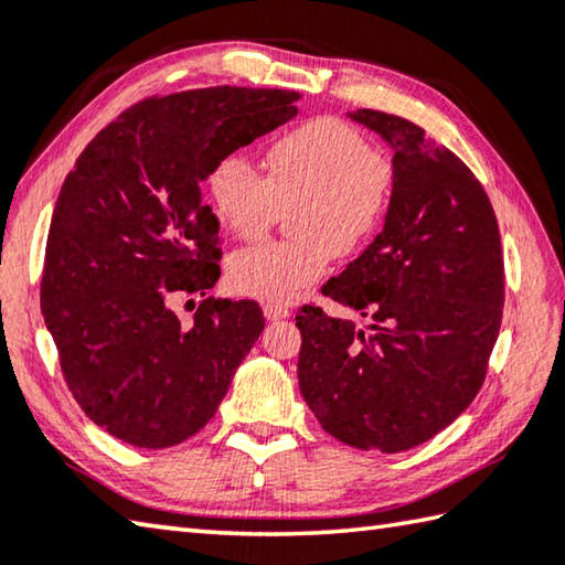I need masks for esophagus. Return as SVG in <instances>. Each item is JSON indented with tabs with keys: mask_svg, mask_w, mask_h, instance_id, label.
Returning a JSON list of instances; mask_svg holds the SVG:
<instances>
[{
	"mask_svg": "<svg viewBox=\"0 0 565 565\" xmlns=\"http://www.w3.org/2000/svg\"><path fill=\"white\" fill-rule=\"evenodd\" d=\"M291 316V311L286 306H279V303H267L264 306V318L267 320H284V318H289Z\"/></svg>",
	"mask_w": 565,
	"mask_h": 565,
	"instance_id": "obj_1",
	"label": "esophagus"
}]
</instances>
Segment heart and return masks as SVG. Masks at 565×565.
<instances>
[{
  "mask_svg": "<svg viewBox=\"0 0 565 565\" xmlns=\"http://www.w3.org/2000/svg\"><path fill=\"white\" fill-rule=\"evenodd\" d=\"M396 173L392 161L372 151L355 127L318 117L271 143L267 179L239 153L210 171V198L232 235L259 239L294 210V242H262L237 252L230 281L239 294L271 303L323 279L333 257H350L377 235L392 207Z\"/></svg>",
  "mask_w": 565,
  "mask_h": 565,
  "instance_id": "obj_1",
  "label": "heart"
}]
</instances>
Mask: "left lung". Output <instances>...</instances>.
I'll return each mask as SVG.
<instances>
[{"mask_svg":"<svg viewBox=\"0 0 565 565\" xmlns=\"http://www.w3.org/2000/svg\"><path fill=\"white\" fill-rule=\"evenodd\" d=\"M394 151L384 227L323 291L362 318L303 306L298 386L330 436L402 452L450 426L480 392L500 335L504 262L480 181L414 121L348 113Z\"/></svg>","mask_w":565,"mask_h":565,"instance_id":"8db88e82","label":"left lung"}]
</instances>
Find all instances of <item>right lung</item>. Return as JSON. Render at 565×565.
<instances>
[{
	"mask_svg": "<svg viewBox=\"0 0 565 565\" xmlns=\"http://www.w3.org/2000/svg\"><path fill=\"white\" fill-rule=\"evenodd\" d=\"M298 93L205 87L149 97L99 131L53 207L41 313L75 402L137 448L183 444L215 416L264 330L254 301L175 296L220 279L213 166L298 115Z\"/></svg>",
	"mask_w": 565,
	"mask_h": 565,
	"instance_id": "obj_1",
	"label": "right lung"
}]
</instances>
